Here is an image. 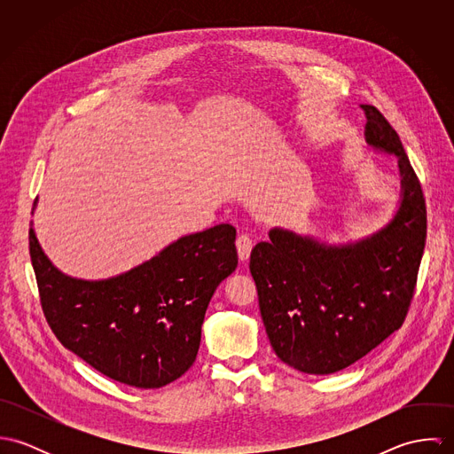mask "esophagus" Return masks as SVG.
Here are the masks:
<instances>
[{
  "mask_svg": "<svg viewBox=\"0 0 454 454\" xmlns=\"http://www.w3.org/2000/svg\"><path fill=\"white\" fill-rule=\"evenodd\" d=\"M236 247H238L239 260L245 262V260H248L250 254H252L254 241H252V238H250L248 234H241V236H238V239H236Z\"/></svg>",
  "mask_w": 454,
  "mask_h": 454,
  "instance_id": "obj_1",
  "label": "esophagus"
}]
</instances>
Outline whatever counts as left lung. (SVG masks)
<instances>
[{
    "label": "left lung",
    "mask_w": 454,
    "mask_h": 454,
    "mask_svg": "<svg viewBox=\"0 0 454 454\" xmlns=\"http://www.w3.org/2000/svg\"><path fill=\"white\" fill-rule=\"evenodd\" d=\"M365 141L396 157L400 200L380 231L342 245L274 227L252 250L250 272L270 346L306 374H333L380 346L407 315L427 241V206L396 130L362 105Z\"/></svg>",
    "instance_id": "1"
}]
</instances>
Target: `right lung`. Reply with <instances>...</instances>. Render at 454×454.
Here are the masks:
<instances>
[{
    "mask_svg": "<svg viewBox=\"0 0 454 454\" xmlns=\"http://www.w3.org/2000/svg\"><path fill=\"white\" fill-rule=\"evenodd\" d=\"M234 241L236 229L220 223L176 239L122 274L80 279L61 272L29 229L52 332L90 367L136 388L166 387L192 367L207 304L238 267Z\"/></svg>",
    "mask_w": 454,
    "mask_h": 454,
    "instance_id": "1",
    "label": "right lung"
}]
</instances>
